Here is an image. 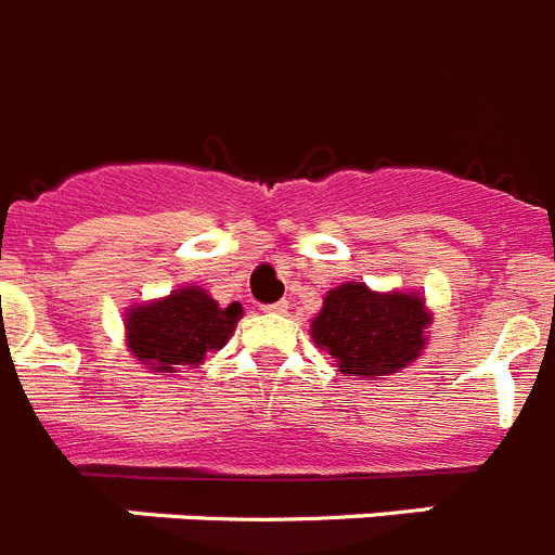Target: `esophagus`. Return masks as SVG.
Segmentation results:
<instances>
[{
    "label": "esophagus",
    "mask_w": 555,
    "mask_h": 555,
    "mask_svg": "<svg viewBox=\"0 0 555 555\" xmlns=\"http://www.w3.org/2000/svg\"><path fill=\"white\" fill-rule=\"evenodd\" d=\"M286 309H288V300H278L272 302V306H267L263 311H269V314H286Z\"/></svg>",
    "instance_id": "34e87169"
}]
</instances>
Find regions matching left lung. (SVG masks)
Segmentation results:
<instances>
[{"instance_id": "left-lung-1", "label": "left lung", "mask_w": 555, "mask_h": 555, "mask_svg": "<svg viewBox=\"0 0 555 555\" xmlns=\"http://www.w3.org/2000/svg\"><path fill=\"white\" fill-rule=\"evenodd\" d=\"M426 311L418 292H371L364 283L331 288L311 320V339L331 353L339 373L359 378L392 376L421 357L426 345Z\"/></svg>"}]
</instances>
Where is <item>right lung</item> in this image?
Segmentation results:
<instances>
[{
  "mask_svg": "<svg viewBox=\"0 0 555 555\" xmlns=\"http://www.w3.org/2000/svg\"><path fill=\"white\" fill-rule=\"evenodd\" d=\"M241 317V302L219 306L205 288L184 286L126 311V345L151 373L170 376L224 348Z\"/></svg>",
  "mask_w": 555,
  "mask_h": 555,
  "instance_id": "add662e5",
  "label": "right lung"
}]
</instances>
